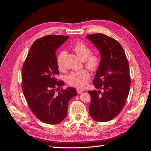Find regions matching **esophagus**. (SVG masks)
Masks as SVG:
<instances>
[{"label": "esophagus", "instance_id": "obj_1", "mask_svg": "<svg viewBox=\"0 0 151 151\" xmlns=\"http://www.w3.org/2000/svg\"><path fill=\"white\" fill-rule=\"evenodd\" d=\"M77 93H78V94H81V93H82L83 92V91L78 89H77Z\"/></svg>", "mask_w": 151, "mask_h": 151}]
</instances>
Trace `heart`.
<instances>
[{
  "label": "heart",
  "mask_w": 151,
  "mask_h": 151,
  "mask_svg": "<svg viewBox=\"0 0 151 151\" xmlns=\"http://www.w3.org/2000/svg\"><path fill=\"white\" fill-rule=\"evenodd\" d=\"M82 60L84 61L85 66L91 71L98 70L101 63V58L98 54L91 53V49L83 42H77L72 48ZM66 54L65 51L58 53L57 57V65L59 69L63 68V58ZM90 74L88 70H82L80 71L72 72L66 77V81L68 84L76 88H81L86 84L89 79Z\"/></svg>",
  "instance_id": "1"
}]
</instances>
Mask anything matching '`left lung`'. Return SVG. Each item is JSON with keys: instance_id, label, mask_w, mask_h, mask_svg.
I'll use <instances>...</instances> for the list:
<instances>
[{"instance_id": "8db88e82", "label": "left lung", "mask_w": 151, "mask_h": 151, "mask_svg": "<svg viewBox=\"0 0 151 151\" xmlns=\"http://www.w3.org/2000/svg\"><path fill=\"white\" fill-rule=\"evenodd\" d=\"M86 38L98 48L101 57L93 80L99 90L88 91L89 113L95 121L106 122L115 118L126 103L131 84L129 62L122 45L115 39L101 33Z\"/></svg>"}]
</instances>
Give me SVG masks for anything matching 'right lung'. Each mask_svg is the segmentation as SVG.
I'll return each mask as SVG.
<instances>
[{
  "instance_id": "1",
  "label": "right lung",
  "mask_w": 151,
  "mask_h": 151,
  "mask_svg": "<svg viewBox=\"0 0 151 151\" xmlns=\"http://www.w3.org/2000/svg\"><path fill=\"white\" fill-rule=\"evenodd\" d=\"M68 38L52 35L36 40L22 67V89L27 103L36 117L48 124H58L65 119L68 102L77 94L73 88L56 93L64 83L57 79L55 52Z\"/></svg>"
}]
</instances>
